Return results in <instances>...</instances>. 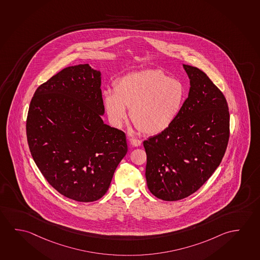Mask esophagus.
<instances>
[{
	"instance_id": "obj_1",
	"label": "esophagus",
	"mask_w": 260,
	"mask_h": 260,
	"mask_svg": "<svg viewBox=\"0 0 260 260\" xmlns=\"http://www.w3.org/2000/svg\"><path fill=\"white\" fill-rule=\"evenodd\" d=\"M130 143H131L133 146H140L141 144H142V141L137 139V138L131 137V138H130Z\"/></svg>"
}]
</instances>
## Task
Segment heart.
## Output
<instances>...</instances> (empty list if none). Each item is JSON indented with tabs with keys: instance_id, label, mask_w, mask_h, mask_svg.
I'll use <instances>...</instances> for the list:
<instances>
[{
	"instance_id": "b5f03b06",
	"label": "heart",
	"mask_w": 260,
	"mask_h": 260,
	"mask_svg": "<svg viewBox=\"0 0 260 260\" xmlns=\"http://www.w3.org/2000/svg\"><path fill=\"white\" fill-rule=\"evenodd\" d=\"M183 83L159 70H146L124 75L116 79L114 92L104 93V107L111 124L119 127L131 119L146 135L167 130L177 119L185 101Z\"/></svg>"
}]
</instances>
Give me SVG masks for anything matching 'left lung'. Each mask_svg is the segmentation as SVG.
I'll list each match as a JSON object with an SVG mask.
<instances>
[{
    "instance_id": "left-lung-1",
    "label": "left lung",
    "mask_w": 260,
    "mask_h": 260,
    "mask_svg": "<svg viewBox=\"0 0 260 260\" xmlns=\"http://www.w3.org/2000/svg\"><path fill=\"white\" fill-rule=\"evenodd\" d=\"M190 91L167 130L144 142L145 177L158 199L174 202L194 193L221 162L230 138L227 100L203 71L184 65Z\"/></svg>"
}]
</instances>
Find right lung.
I'll list each match as a JSON object with an SVG mask.
<instances>
[{"instance_id": "1", "label": "right lung", "mask_w": 260, "mask_h": 260, "mask_svg": "<svg viewBox=\"0 0 260 260\" xmlns=\"http://www.w3.org/2000/svg\"><path fill=\"white\" fill-rule=\"evenodd\" d=\"M101 73L88 64L68 67L38 87L26 134L33 160L67 198L98 201L127 153L125 134L104 124Z\"/></svg>"}]
</instances>
